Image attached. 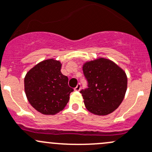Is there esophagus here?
I'll return each mask as SVG.
<instances>
[{"mask_svg":"<svg viewBox=\"0 0 152 152\" xmlns=\"http://www.w3.org/2000/svg\"><path fill=\"white\" fill-rule=\"evenodd\" d=\"M80 89H81V84L79 83L77 85H76V88H74V90L76 91H80Z\"/></svg>","mask_w":152,"mask_h":152,"instance_id":"1","label":"esophagus"}]
</instances>
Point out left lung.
Masks as SVG:
<instances>
[{
    "label": "left lung",
    "mask_w": 152,
    "mask_h": 152,
    "mask_svg": "<svg viewBox=\"0 0 152 152\" xmlns=\"http://www.w3.org/2000/svg\"><path fill=\"white\" fill-rule=\"evenodd\" d=\"M88 88L80 93L86 108L91 113L104 116L120 106L127 90V76L110 60L99 58L83 65Z\"/></svg>",
    "instance_id": "8db88e82"
}]
</instances>
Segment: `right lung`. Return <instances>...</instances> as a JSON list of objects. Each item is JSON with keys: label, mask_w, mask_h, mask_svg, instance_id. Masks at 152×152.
<instances>
[{"label": "right lung", "mask_w": 152, "mask_h": 152, "mask_svg": "<svg viewBox=\"0 0 152 152\" xmlns=\"http://www.w3.org/2000/svg\"><path fill=\"white\" fill-rule=\"evenodd\" d=\"M59 61L45 60L27 72L24 78L26 98L36 110L45 115H53L64 108L73 89L68 78L61 72Z\"/></svg>", "instance_id": "add662e5"}]
</instances>
